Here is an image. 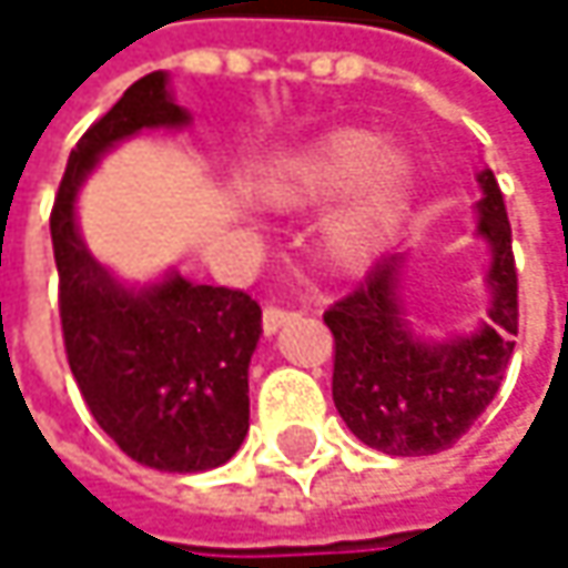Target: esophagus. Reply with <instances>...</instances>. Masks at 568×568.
<instances>
[{
	"label": "esophagus",
	"mask_w": 568,
	"mask_h": 568,
	"mask_svg": "<svg viewBox=\"0 0 568 568\" xmlns=\"http://www.w3.org/2000/svg\"><path fill=\"white\" fill-rule=\"evenodd\" d=\"M292 317H295V312H288V308H280V305H266V308H263V331H266V334H276L285 321H292Z\"/></svg>",
	"instance_id": "obj_1"
}]
</instances>
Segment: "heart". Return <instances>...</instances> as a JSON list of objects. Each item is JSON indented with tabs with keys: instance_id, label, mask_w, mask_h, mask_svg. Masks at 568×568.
<instances>
[{
	"instance_id": "b5f03b06",
	"label": "heart",
	"mask_w": 568,
	"mask_h": 568,
	"mask_svg": "<svg viewBox=\"0 0 568 568\" xmlns=\"http://www.w3.org/2000/svg\"><path fill=\"white\" fill-rule=\"evenodd\" d=\"M408 185L412 163L405 153L385 151V141L373 131L347 128L292 156L270 185V199L283 209H305L353 192L327 224L324 251L337 266H363L395 227Z\"/></svg>"
}]
</instances>
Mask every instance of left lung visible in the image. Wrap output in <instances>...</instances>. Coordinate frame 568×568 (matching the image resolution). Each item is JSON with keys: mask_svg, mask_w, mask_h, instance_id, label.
<instances>
[{"mask_svg": "<svg viewBox=\"0 0 568 568\" xmlns=\"http://www.w3.org/2000/svg\"><path fill=\"white\" fill-rule=\"evenodd\" d=\"M479 234L491 247L488 321L469 337L427 344L402 305V253L383 256L366 280L324 312L334 334V405L353 434L388 456L453 447L491 405L517 337L511 221L491 170L479 173Z\"/></svg>", "mask_w": 568, "mask_h": 568, "instance_id": "left-lung-1", "label": "left lung"}]
</instances>
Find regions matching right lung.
<instances>
[{"label":"right lung","instance_id":"add662e5","mask_svg":"<svg viewBox=\"0 0 568 568\" xmlns=\"http://www.w3.org/2000/svg\"><path fill=\"white\" fill-rule=\"evenodd\" d=\"M189 124L166 73H148L70 153L51 212L60 327L70 373L118 450L160 473H205L247 437V366L263 334L260 305L241 288L195 285L180 273L124 288L77 231V192L118 141L144 128Z\"/></svg>","mask_w":568,"mask_h":568}]
</instances>
